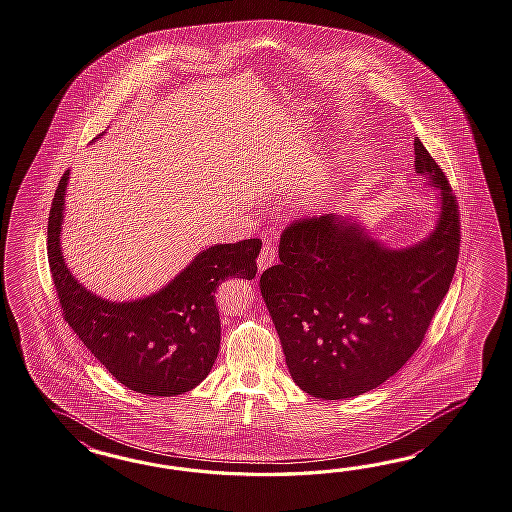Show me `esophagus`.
Masks as SVG:
<instances>
[{"instance_id":"1","label":"esophagus","mask_w":512,"mask_h":512,"mask_svg":"<svg viewBox=\"0 0 512 512\" xmlns=\"http://www.w3.org/2000/svg\"><path fill=\"white\" fill-rule=\"evenodd\" d=\"M275 250L272 244H264L262 246L261 253H259V259H257V266H259V270H266L268 266H272L275 261Z\"/></svg>"}]
</instances>
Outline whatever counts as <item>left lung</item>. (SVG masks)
Segmentation results:
<instances>
[{
    "instance_id": "1",
    "label": "left lung",
    "mask_w": 512,
    "mask_h": 512,
    "mask_svg": "<svg viewBox=\"0 0 512 512\" xmlns=\"http://www.w3.org/2000/svg\"><path fill=\"white\" fill-rule=\"evenodd\" d=\"M416 172L437 187L440 218L420 244L387 250L335 214L288 224L279 264L261 275L296 385L344 399L379 387L420 348L459 261L461 216L448 175L414 138Z\"/></svg>"
}]
</instances>
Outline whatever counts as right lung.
<instances>
[{"instance_id":"right-lung-1","label":"right lung","mask_w":512,"mask_h":512,"mask_svg":"<svg viewBox=\"0 0 512 512\" xmlns=\"http://www.w3.org/2000/svg\"><path fill=\"white\" fill-rule=\"evenodd\" d=\"M64 172L48 218V261L64 320L122 385L148 396L188 392L211 372L220 349L214 292L229 277L257 274L259 238L200 253L174 281L144 300L113 303L90 294L68 272L61 253Z\"/></svg>"}]
</instances>
